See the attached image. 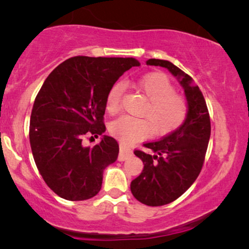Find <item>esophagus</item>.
Wrapping results in <instances>:
<instances>
[{
  "label": "esophagus",
  "mask_w": 249,
  "mask_h": 249,
  "mask_svg": "<svg viewBox=\"0 0 249 249\" xmlns=\"http://www.w3.org/2000/svg\"><path fill=\"white\" fill-rule=\"evenodd\" d=\"M132 156V150L130 147L125 146V145H121V151H119V156H118V160L119 161H124L126 159L130 158Z\"/></svg>",
  "instance_id": "obj_1"
}]
</instances>
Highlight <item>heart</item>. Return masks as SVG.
Returning <instances> with one entry per match:
<instances>
[{"mask_svg":"<svg viewBox=\"0 0 249 249\" xmlns=\"http://www.w3.org/2000/svg\"><path fill=\"white\" fill-rule=\"evenodd\" d=\"M147 104L142 108L145 118L123 116L110 125V131L116 138L126 144L142 141L153 132L154 136H166L174 132L186 121L188 105L186 99L176 93V88L162 72H150L138 79L136 84ZM123 87L115 84L108 90L105 101L107 111L116 115L121 108Z\"/></svg>","mask_w":249,"mask_h":249,"instance_id":"b5f03b06","label":"heart"}]
</instances>
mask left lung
Instances as JSON below:
<instances>
[{
	"instance_id": "8db88e82",
	"label": "left lung",
	"mask_w": 249,
	"mask_h": 249,
	"mask_svg": "<svg viewBox=\"0 0 249 249\" xmlns=\"http://www.w3.org/2000/svg\"><path fill=\"white\" fill-rule=\"evenodd\" d=\"M147 65L166 68L184 88L188 104L186 121L174 132L144 146L146 153L134 150L144 162L141 176L131 182V192L142 204L162 206L182 196L198 178L205 161L211 136V119L202 92L192 77L171 62L151 58Z\"/></svg>"
}]
</instances>
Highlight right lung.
Here are the masks:
<instances>
[{
	"instance_id": "obj_1",
	"label": "right lung",
	"mask_w": 249,
	"mask_h": 249,
	"mask_svg": "<svg viewBox=\"0 0 249 249\" xmlns=\"http://www.w3.org/2000/svg\"><path fill=\"white\" fill-rule=\"evenodd\" d=\"M139 65L132 57L76 56L43 83L31 111L30 146L43 180L61 198L81 201L101 191L103 172L117 160L119 145L108 136L93 147L83 141L105 132L108 90Z\"/></svg>"
}]
</instances>
